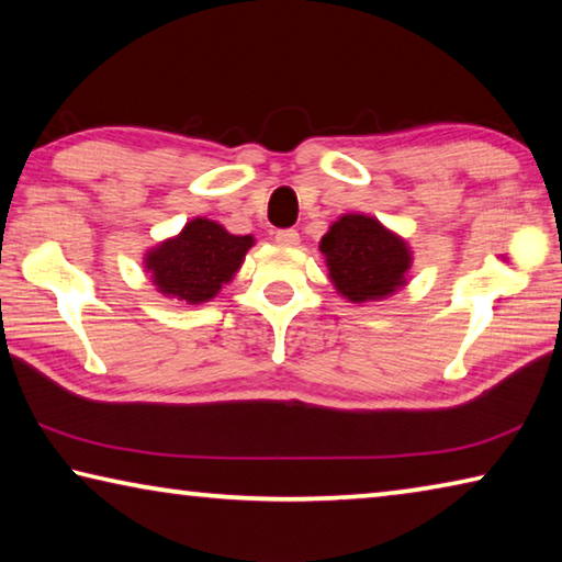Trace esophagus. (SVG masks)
<instances>
[{
    "label": "esophagus",
    "mask_w": 562,
    "mask_h": 562,
    "mask_svg": "<svg viewBox=\"0 0 562 562\" xmlns=\"http://www.w3.org/2000/svg\"><path fill=\"white\" fill-rule=\"evenodd\" d=\"M274 243L282 247H297L300 245V233L297 231H278L274 233Z\"/></svg>",
    "instance_id": "34e87169"
}]
</instances>
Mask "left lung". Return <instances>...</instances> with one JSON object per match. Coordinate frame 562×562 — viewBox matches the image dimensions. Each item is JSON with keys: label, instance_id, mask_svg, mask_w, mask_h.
I'll return each mask as SVG.
<instances>
[{"label": "left lung", "instance_id": "1", "mask_svg": "<svg viewBox=\"0 0 562 562\" xmlns=\"http://www.w3.org/2000/svg\"><path fill=\"white\" fill-rule=\"evenodd\" d=\"M329 280L349 302H379L406 284L412 247L372 215L347 213L322 235Z\"/></svg>", "mask_w": 562, "mask_h": 562}]
</instances>
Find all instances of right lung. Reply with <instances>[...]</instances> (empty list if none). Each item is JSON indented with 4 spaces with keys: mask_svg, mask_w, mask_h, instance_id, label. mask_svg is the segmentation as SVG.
Segmentation results:
<instances>
[{
    "mask_svg": "<svg viewBox=\"0 0 562 562\" xmlns=\"http://www.w3.org/2000/svg\"><path fill=\"white\" fill-rule=\"evenodd\" d=\"M252 245V235H233L221 223L193 217L178 235L150 247L144 268L160 294L203 304L235 278Z\"/></svg>",
    "mask_w": 562,
    "mask_h": 562,
    "instance_id": "1",
    "label": "right lung"
}]
</instances>
